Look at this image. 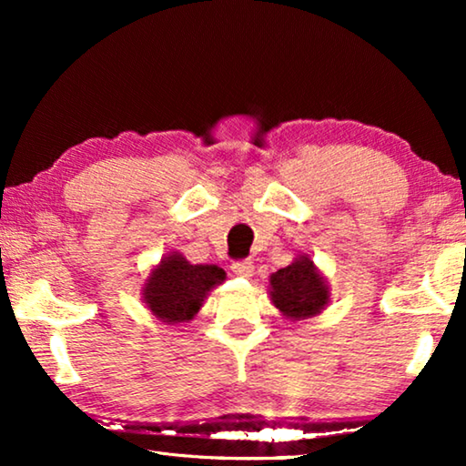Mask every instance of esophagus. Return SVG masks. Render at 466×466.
<instances>
[{"mask_svg":"<svg viewBox=\"0 0 466 466\" xmlns=\"http://www.w3.org/2000/svg\"><path fill=\"white\" fill-rule=\"evenodd\" d=\"M233 273L239 278H252L254 273L252 260H238V263H233Z\"/></svg>","mask_w":466,"mask_h":466,"instance_id":"34e87169","label":"esophagus"}]
</instances>
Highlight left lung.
Wrapping results in <instances>:
<instances>
[{
  "mask_svg": "<svg viewBox=\"0 0 466 466\" xmlns=\"http://www.w3.org/2000/svg\"><path fill=\"white\" fill-rule=\"evenodd\" d=\"M269 295L276 308L290 320L318 316L329 303V284L308 254L292 260L269 278Z\"/></svg>",
  "mask_w": 466,
  "mask_h": 466,
  "instance_id": "obj_1",
  "label": "left lung"
}]
</instances>
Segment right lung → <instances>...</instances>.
Masks as SVG:
<instances>
[{
	"label": "right lung",
	"mask_w": 466,
	"mask_h": 466,
	"mask_svg": "<svg viewBox=\"0 0 466 466\" xmlns=\"http://www.w3.org/2000/svg\"><path fill=\"white\" fill-rule=\"evenodd\" d=\"M227 273L216 265H190L180 252L161 258L144 284V303L165 324L193 320L209 290L222 284Z\"/></svg>",
	"instance_id": "obj_1"
}]
</instances>
